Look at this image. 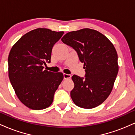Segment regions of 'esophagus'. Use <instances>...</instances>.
I'll return each mask as SVG.
<instances>
[{
  "label": "esophagus",
  "mask_w": 135,
  "mask_h": 135,
  "mask_svg": "<svg viewBox=\"0 0 135 135\" xmlns=\"http://www.w3.org/2000/svg\"><path fill=\"white\" fill-rule=\"evenodd\" d=\"M71 77H72V76H71L70 74H63V77H64L65 79H70Z\"/></svg>",
  "instance_id": "1"
}]
</instances>
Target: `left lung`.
Returning a JSON list of instances; mask_svg holds the SVG:
<instances>
[{"label": "left lung", "mask_w": 135, "mask_h": 135, "mask_svg": "<svg viewBox=\"0 0 135 135\" xmlns=\"http://www.w3.org/2000/svg\"><path fill=\"white\" fill-rule=\"evenodd\" d=\"M61 41L77 52L84 63L85 77H72L74 88L70 97L77 106L93 108L107 98L118 74L117 51L105 35L97 30L84 28L67 33Z\"/></svg>", "instance_id": "8db88e82"}]
</instances>
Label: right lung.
<instances>
[{
    "label": "right lung",
    "mask_w": 135,
    "mask_h": 135,
    "mask_svg": "<svg viewBox=\"0 0 135 135\" xmlns=\"http://www.w3.org/2000/svg\"><path fill=\"white\" fill-rule=\"evenodd\" d=\"M63 32L37 28L25 34L11 49L9 77L19 100L32 110L50 106L54 94L63 79L61 72L44 70L51 62L52 49Z\"/></svg>",
    "instance_id": "1"
}]
</instances>
